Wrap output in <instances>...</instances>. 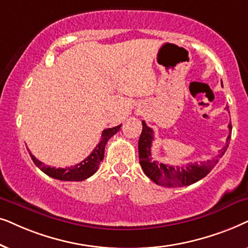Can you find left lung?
<instances>
[{
	"mask_svg": "<svg viewBox=\"0 0 248 248\" xmlns=\"http://www.w3.org/2000/svg\"><path fill=\"white\" fill-rule=\"evenodd\" d=\"M143 124V130H141L140 140H138V154H140V163L145 174L154 181L155 184L166 187H183L188 185L195 184L206 176L211 170L216 167L219 162L217 158L213 160L203 161L200 163H188L187 166L183 167H172L157 162L153 160L151 154L152 143L154 140L153 129L146 126L145 121ZM229 130L232 134V124H229ZM230 135L227 138L226 146L220 150V154L217 157H221L226 153L228 146H229Z\"/></svg>",
	"mask_w": 248,
	"mask_h": 248,
	"instance_id": "8db88e82",
	"label": "left lung"
}]
</instances>
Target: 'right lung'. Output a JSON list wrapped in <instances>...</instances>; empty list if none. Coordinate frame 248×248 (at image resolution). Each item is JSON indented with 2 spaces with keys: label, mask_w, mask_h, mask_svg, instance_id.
I'll use <instances>...</instances> for the list:
<instances>
[{
  "label": "right lung",
  "mask_w": 248,
  "mask_h": 248,
  "mask_svg": "<svg viewBox=\"0 0 248 248\" xmlns=\"http://www.w3.org/2000/svg\"><path fill=\"white\" fill-rule=\"evenodd\" d=\"M121 124H119L117 127L113 128H108L104 129L102 133L101 141L96 145V147L94 148L93 152L88 155L85 160H82L80 163L76 164L74 167L69 168H51L49 166H46L41 161L37 160L34 155L31 153V151L28 150L29 154H31V160L34 161L36 167H38L43 172L47 174V176L54 178V179L62 180V181H82L96 172L98 169V166L103 161L104 158V150L105 145H107L108 140L110 138L118 133L120 130Z\"/></svg>",
  "instance_id": "1"
}]
</instances>
